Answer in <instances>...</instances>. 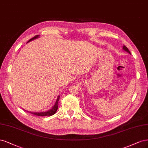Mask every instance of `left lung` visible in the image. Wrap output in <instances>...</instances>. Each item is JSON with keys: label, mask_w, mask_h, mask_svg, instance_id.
Returning a JSON list of instances; mask_svg holds the SVG:
<instances>
[{"label": "left lung", "mask_w": 148, "mask_h": 148, "mask_svg": "<svg viewBox=\"0 0 148 148\" xmlns=\"http://www.w3.org/2000/svg\"><path fill=\"white\" fill-rule=\"evenodd\" d=\"M123 50H124V51H127V53H130V54L131 55V53H130V52L129 50H128V49L127 48V47H126V46H125V45H123Z\"/></svg>", "instance_id": "8db88e82"}]
</instances>
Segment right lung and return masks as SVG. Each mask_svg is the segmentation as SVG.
I'll return each mask as SVG.
<instances>
[{
	"instance_id": "obj_1",
	"label": "right lung",
	"mask_w": 148,
	"mask_h": 148,
	"mask_svg": "<svg viewBox=\"0 0 148 148\" xmlns=\"http://www.w3.org/2000/svg\"><path fill=\"white\" fill-rule=\"evenodd\" d=\"M40 37L39 35H37L36 36H34V37H32V39H31L29 41H28L27 43H28L29 42H31L34 39H37V38H39ZM59 99H60V95H58V97H57V99L56 100V102L55 103L54 105L53 106V107H52L51 109H50V110L47 111H45V112H29V111H27L26 110H24L27 111V112H29L32 114H34V115L36 116H52L53 115V114H55L57 111V109H58V101H59Z\"/></svg>"
}]
</instances>
